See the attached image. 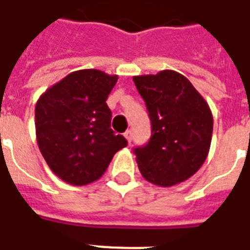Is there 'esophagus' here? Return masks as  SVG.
Segmentation results:
<instances>
[{
	"label": "esophagus",
	"mask_w": 250,
	"mask_h": 250,
	"mask_svg": "<svg viewBox=\"0 0 250 250\" xmlns=\"http://www.w3.org/2000/svg\"><path fill=\"white\" fill-rule=\"evenodd\" d=\"M125 139H127V141H128V143H131L132 137H133V133H132L131 129H128V131H125Z\"/></svg>",
	"instance_id": "1"
}]
</instances>
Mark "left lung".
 Returning <instances> with one entry per match:
<instances>
[{
  "label": "left lung",
  "mask_w": 250,
  "mask_h": 250,
  "mask_svg": "<svg viewBox=\"0 0 250 250\" xmlns=\"http://www.w3.org/2000/svg\"><path fill=\"white\" fill-rule=\"evenodd\" d=\"M151 121L149 143L133 149L143 177L158 186L186 181L206 162L213 132L207 101L174 70L133 77Z\"/></svg>",
  "instance_id": "1"
}]
</instances>
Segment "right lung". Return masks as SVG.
<instances>
[{"label": "right lung", "instance_id": "obj_1", "mask_svg": "<svg viewBox=\"0 0 250 250\" xmlns=\"http://www.w3.org/2000/svg\"><path fill=\"white\" fill-rule=\"evenodd\" d=\"M118 81L97 69H82L41 95L36 135L46 163L62 181L91 184L104 174L127 140L110 128L106 99Z\"/></svg>", "mask_w": 250, "mask_h": 250}]
</instances>
